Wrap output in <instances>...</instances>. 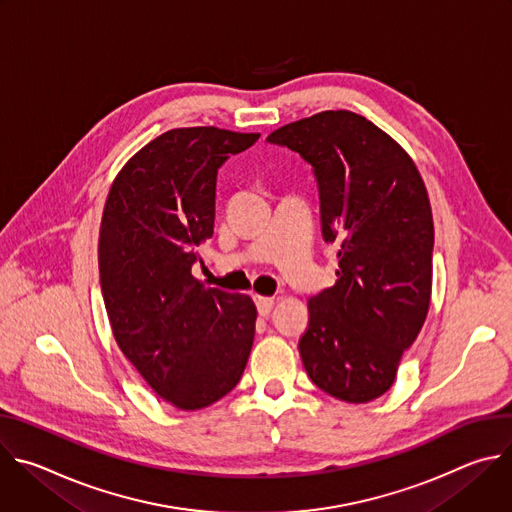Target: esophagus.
Wrapping results in <instances>:
<instances>
[{"mask_svg": "<svg viewBox=\"0 0 512 512\" xmlns=\"http://www.w3.org/2000/svg\"><path fill=\"white\" fill-rule=\"evenodd\" d=\"M255 306H257V310H259L261 316H267V314L273 310V306H275V298L255 296Z\"/></svg>", "mask_w": 512, "mask_h": 512, "instance_id": "34e87169", "label": "esophagus"}]
</instances>
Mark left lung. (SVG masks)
Returning a JSON list of instances; mask_svg holds the SVG:
<instances>
[{"instance_id":"1","label":"left lung","mask_w":512,"mask_h":512,"mask_svg":"<svg viewBox=\"0 0 512 512\" xmlns=\"http://www.w3.org/2000/svg\"><path fill=\"white\" fill-rule=\"evenodd\" d=\"M269 143L314 168L322 235L338 243V279L308 302L304 369L324 393L369 403L387 393L431 298L433 218L409 154L369 119L322 111Z\"/></svg>"}]
</instances>
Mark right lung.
Listing matches in <instances>:
<instances>
[{
    "instance_id": "1",
    "label": "right lung",
    "mask_w": 512,
    "mask_h": 512,
    "mask_svg": "<svg viewBox=\"0 0 512 512\" xmlns=\"http://www.w3.org/2000/svg\"><path fill=\"white\" fill-rule=\"evenodd\" d=\"M259 133L170 129L121 168L99 231V275L113 336L164 401L194 411L237 387L255 338L249 296L192 275L214 233L216 172Z\"/></svg>"
}]
</instances>
